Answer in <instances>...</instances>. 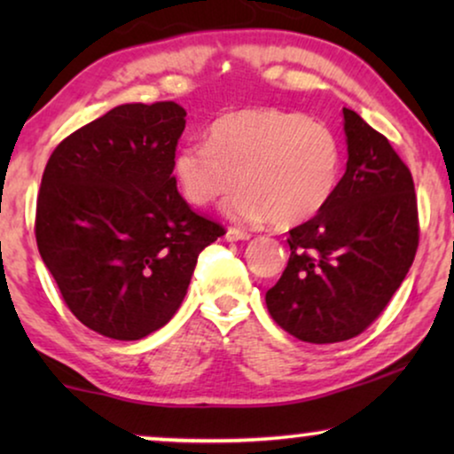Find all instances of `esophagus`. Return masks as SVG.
<instances>
[{"mask_svg": "<svg viewBox=\"0 0 454 454\" xmlns=\"http://www.w3.org/2000/svg\"><path fill=\"white\" fill-rule=\"evenodd\" d=\"M225 238H227L229 241H246V239H250L252 235L247 233V231H241V229L229 227V229H227V235H225Z\"/></svg>", "mask_w": 454, "mask_h": 454, "instance_id": "esophagus-1", "label": "esophagus"}]
</instances>
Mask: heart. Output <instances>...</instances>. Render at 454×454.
<instances>
[{
  "label": "heart",
  "mask_w": 454,
  "mask_h": 454,
  "mask_svg": "<svg viewBox=\"0 0 454 454\" xmlns=\"http://www.w3.org/2000/svg\"><path fill=\"white\" fill-rule=\"evenodd\" d=\"M343 146L337 134L308 115L278 107H250L216 117L208 145L196 142L173 157V177L194 207L225 202L239 223L301 225L337 192Z\"/></svg>",
  "instance_id": "heart-1"
}]
</instances>
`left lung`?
I'll return each instance as SVG.
<instances>
[{
  "instance_id": "obj_1",
  "label": "left lung",
  "mask_w": 454,
  "mask_h": 454,
  "mask_svg": "<svg viewBox=\"0 0 454 454\" xmlns=\"http://www.w3.org/2000/svg\"><path fill=\"white\" fill-rule=\"evenodd\" d=\"M347 169L318 215L289 231L291 256L266 308L306 343L362 334L388 306L419 246L409 167L387 136L343 109Z\"/></svg>"
}]
</instances>
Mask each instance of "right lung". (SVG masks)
I'll return each mask as SVG.
<instances>
[{
    "instance_id": "obj_1",
    "label": "right lung",
    "mask_w": 454,
    "mask_h": 454,
    "mask_svg": "<svg viewBox=\"0 0 454 454\" xmlns=\"http://www.w3.org/2000/svg\"><path fill=\"white\" fill-rule=\"evenodd\" d=\"M185 109L128 103L55 146L36 198L41 258L70 312L103 337L138 340L182 306L198 256L225 235L177 192Z\"/></svg>"
}]
</instances>
